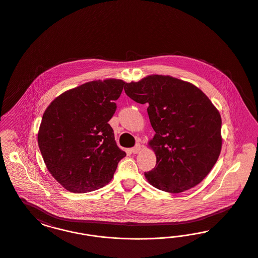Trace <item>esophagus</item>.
<instances>
[{
	"mask_svg": "<svg viewBox=\"0 0 258 258\" xmlns=\"http://www.w3.org/2000/svg\"><path fill=\"white\" fill-rule=\"evenodd\" d=\"M141 151V145L140 144H136L135 147L132 148V153L134 154H138Z\"/></svg>",
	"mask_w": 258,
	"mask_h": 258,
	"instance_id": "obj_1",
	"label": "esophagus"
}]
</instances>
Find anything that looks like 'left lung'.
Listing matches in <instances>:
<instances>
[{
  "mask_svg": "<svg viewBox=\"0 0 258 258\" xmlns=\"http://www.w3.org/2000/svg\"><path fill=\"white\" fill-rule=\"evenodd\" d=\"M126 96L147 104L156 134L148 143L157 164L145 178L160 190L179 194L199 184L221 154V114L194 84L169 75L125 83Z\"/></svg>",
  "mask_w": 258,
  "mask_h": 258,
  "instance_id": "left-lung-1",
  "label": "left lung"
}]
</instances>
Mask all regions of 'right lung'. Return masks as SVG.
<instances>
[{
    "instance_id": "right-lung-1",
    "label": "right lung",
    "mask_w": 258,
    "mask_h": 258,
    "mask_svg": "<svg viewBox=\"0 0 258 258\" xmlns=\"http://www.w3.org/2000/svg\"><path fill=\"white\" fill-rule=\"evenodd\" d=\"M124 84L114 78L87 82L62 93L44 111L38 147L48 171L69 191L104 186L125 157L108 123Z\"/></svg>"
}]
</instances>
